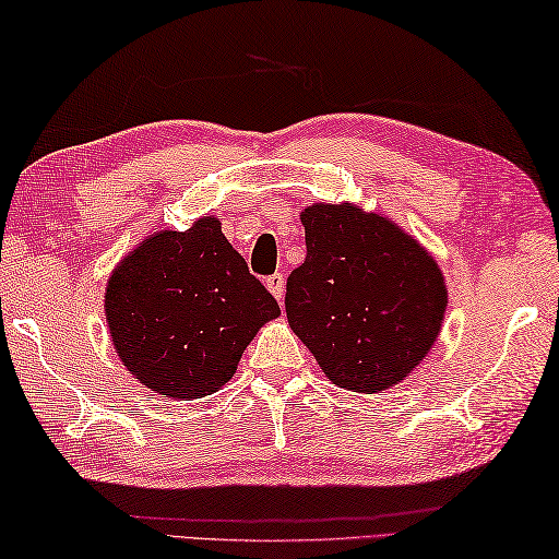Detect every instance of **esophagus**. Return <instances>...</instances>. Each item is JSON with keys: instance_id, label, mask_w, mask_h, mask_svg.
I'll return each mask as SVG.
<instances>
[{"instance_id": "obj_1", "label": "esophagus", "mask_w": 559, "mask_h": 559, "mask_svg": "<svg viewBox=\"0 0 559 559\" xmlns=\"http://www.w3.org/2000/svg\"><path fill=\"white\" fill-rule=\"evenodd\" d=\"M264 285H267V289L274 295V299L282 301V297H285V274L282 272H274L270 274L267 280H264Z\"/></svg>"}]
</instances>
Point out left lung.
I'll use <instances>...</instances> for the list:
<instances>
[{"instance_id":"obj_1","label":"left lung","mask_w":559,"mask_h":559,"mask_svg":"<svg viewBox=\"0 0 559 559\" xmlns=\"http://www.w3.org/2000/svg\"><path fill=\"white\" fill-rule=\"evenodd\" d=\"M307 258L287 277V319L336 386L404 381L441 332L448 292L436 260L391 219L349 203L301 213Z\"/></svg>"}]
</instances>
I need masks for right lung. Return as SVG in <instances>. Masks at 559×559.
<instances>
[{"label":"right lung","mask_w":559,"mask_h":559,"mask_svg":"<svg viewBox=\"0 0 559 559\" xmlns=\"http://www.w3.org/2000/svg\"><path fill=\"white\" fill-rule=\"evenodd\" d=\"M274 317L277 299L247 270L217 217H200L186 233H155L106 287V319L123 366L168 399H203L225 386Z\"/></svg>","instance_id":"add662e5"}]
</instances>
